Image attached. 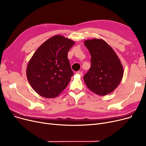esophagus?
<instances>
[{
  "instance_id": "obj_1",
  "label": "esophagus",
  "mask_w": 146,
  "mask_h": 146,
  "mask_svg": "<svg viewBox=\"0 0 146 146\" xmlns=\"http://www.w3.org/2000/svg\"><path fill=\"white\" fill-rule=\"evenodd\" d=\"M76 74H79V75H80V76H82V74H83V72H80V71H78V72H77L76 73Z\"/></svg>"
}]
</instances>
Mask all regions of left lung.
<instances>
[{"mask_svg":"<svg viewBox=\"0 0 146 146\" xmlns=\"http://www.w3.org/2000/svg\"><path fill=\"white\" fill-rule=\"evenodd\" d=\"M84 44L91 55L90 68L83 77L87 87L100 96L112 93L119 85L124 74L117 54L102 39L86 40Z\"/></svg>","mask_w":146,"mask_h":146,"instance_id":"1","label":"left lung"}]
</instances>
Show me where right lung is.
Instances as JSON below:
<instances>
[{"label":"right lung","instance_id":"obj_1","mask_svg":"<svg viewBox=\"0 0 146 146\" xmlns=\"http://www.w3.org/2000/svg\"><path fill=\"white\" fill-rule=\"evenodd\" d=\"M74 42L62 35H54L41 44L27 65V77L33 89L47 98L58 96L73 75L68 52Z\"/></svg>","mask_w":146,"mask_h":146}]
</instances>
